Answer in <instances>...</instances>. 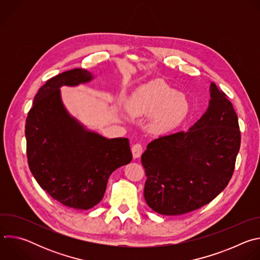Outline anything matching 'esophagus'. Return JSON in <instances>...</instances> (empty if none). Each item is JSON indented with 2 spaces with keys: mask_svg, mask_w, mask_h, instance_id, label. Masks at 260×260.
Here are the masks:
<instances>
[{
  "mask_svg": "<svg viewBox=\"0 0 260 260\" xmlns=\"http://www.w3.org/2000/svg\"><path fill=\"white\" fill-rule=\"evenodd\" d=\"M132 152L134 158H139L143 152V147L141 144H135L132 147Z\"/></svg>",
  "mask_w": 260,
  "mask_h": 260,
  "instance_id": "34e87169",
  "label": "esophagus"
}]
</instances>
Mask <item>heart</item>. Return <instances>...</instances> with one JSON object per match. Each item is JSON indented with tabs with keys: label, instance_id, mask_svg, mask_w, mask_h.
Returning <instances> with one entry per match:
<instances>
[{
	"label": "heart",
	"instance_id": "obj_1",
	"mask_svg": "<svg viewBox=\"0 0 260 260\" xmlns=\"http://www.w3.org/2000/svg\"><path fill=\"white\" fill-rule=\"evenodd\" d=\"M128 108L135 116H153L151 129L157 134H167L187 117L190 103L186 94L178 92L162 80H152L133 93Z\"/></svg>",
	"mask_w": 260,
	"mask_h": 260
}]
</instances>
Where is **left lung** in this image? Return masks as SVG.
<instances>
[{"label": "left lung", "instance_id": "left-lung-1", "mask_svg": "<svg viewBox=\"0 0 260 260\" xmlns=\"http://www.w3.org/2000/svg\"><path fill=\"white\" fill-rule=\"evenodd\" d=\"M209 92L206 112L188 131L153 140L142 154L144 198L158 214L182 215L209 204L233 176L241 145L238 116L215 83Z\"/></svg>", "mask_w": 260, "mask_h": 260}]
</instances>
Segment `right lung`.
Returning <instances> with one entry per match:
<instances>
[{
    "instance_id": "right-lung-1",
    "label": "right lung",
    "mask_w": 260,
    "mask_h": 260,
    "mask_svg": "<svg viewBox=\"0 0 260 260\" xmlns=\"http://www.w3.org/2000/svg\"><path fill=\"white\" fill-rule=\"evenodd\" d=\"M94 78L79 68L52 77L36 94L25 121L32 176L51 198L77 210L98 205L110 175L133 158L127 138L108 139L87 128L62 102V86H79Z\"/></svg>"
}]
</instances>
